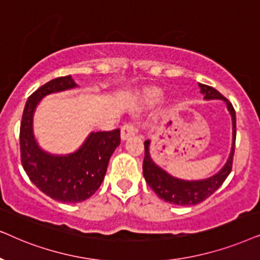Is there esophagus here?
Returning a JSON list of instances; mask_svg holds the SVG:
<instances>
[{
	"instance_id": "34e87169",
	"label": "esophagus",
	"mask_w": 260,
	"mask_h": 260,
	"mask_svg": "<svg viewBox=\"0 0 260 260\" xmlns=\"http://www.w3.org/2000/svg\"><path fill=\"white\" fill-rule=\"evenodd\" d=\"M136 134V127L133 126V123H124L122 127H121V139L126 140L127 138L132 137Z\"/></svg>"
}]
</instances>
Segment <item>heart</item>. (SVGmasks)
Returning a JSON list of instances; mask_svg holds the SVG:
<instances>
[{
	"label": "heart",
	"instance_id": "1",
	"mask_svg": "<svg viewBox=\"0 0 260 260\" xmlns=\"http://www.w3.org/2000/svg\"><path fill=\"white\" fill-rule=\"evenodd\" d=\"M161 92L159 91L158 89H148L144 92V101L147 103V105H155V103L160 101Z\"/></svg>",
	"mask_w": 260,
	"mask_h": 260
}]
</instances>
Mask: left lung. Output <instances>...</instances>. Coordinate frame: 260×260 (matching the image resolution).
Segmentation results:
<instances>
[{
  "label": "left lung",
  "mask_w": 260,
  "mask_h": 260,
  "mask_svg": "<svg viewBox=\"0 0 260 260\" xmlns=\"http://www.w3.org/2000/svg\"><path fill=\"white\" fill-rule=\"evenodd\" d=\"M201 94L205 96V100H222L227 105V109L232 116V129H233V141H232V148L230 157H228L226 164L223 168L212 177L206 179H200V181H184V179L176 178L165 170L155 164L152 160L150 154V140L144 143L145 146V158L143 164V172L145 181L151 189L164 200L165 202L174 203L177 206H195L197 203L205 201L213 192L222 185L224 179L232 171V164H233L234 148H235V137H237V119H235V110L232 103L221 95L216 89L213 86L201 84Z\"/></svg>",
  "instance_id": "left-lung-1"
}]
</instances>
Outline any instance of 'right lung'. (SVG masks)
Segmentation results:
<instances>
[{"label": "right lung", "mask_w": 260, "mask_h": 260, "mask_svg": "<svg viewBox=\"0 0 260 260\" xmlns=\"http://www.w3.org/2000/svg\"><path fill=\"white\" fill-rule=\"evenodd\" d=\"M77 86L71 76L58 77L27 100L20 126L21 164L30 181L51 199L77 203L94 195L102 184L109 159L120 145V129L91 132L74 153L55 155L41 150L33 134V115L43 98Z\"/></svg>", "instance_id": "1"}]
</instances>
